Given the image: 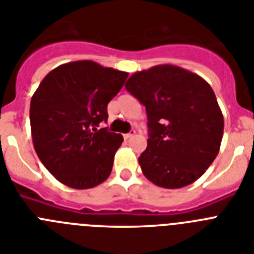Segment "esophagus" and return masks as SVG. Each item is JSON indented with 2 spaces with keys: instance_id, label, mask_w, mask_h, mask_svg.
<instances>
[{
  "instance_id": "esophagus-1",
  "label": "esophagus",
  "mask_w": 254,
  "mask_h": 254,
  "mask_svg": "<svg viewBox=\"0 0 254 254\" xmlns=\"http://www.w3.org/2000/svg\"><path fill=\"white\" fill-rule=\"evenodd\" d=\"M134 134H136V131H134V129H131V131H129L128 133H126V134H125V138H126V140H128V138L133 137Z\"/></svg>"
}]
</instances>
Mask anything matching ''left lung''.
I'll return each mask as SVG.
<instances>
[{
	"instance_id": "obj_1",
	"label": "left lung",
	"mask_w": 254,
	"mask_h": 254,
	"mask_svg": "<svg viewBox=\"0 0 254 254\" xmlns=\"http://www.w3.org/2000/svg\"><path fill=\"white\" fill-rule=\"evenodd\" d=\"M126 89L146 108V150L138 163L143 176L163 188H182L202 176L219 154L224 117L201 76L173 64L133 73Z\"/></svg>"
}]
</instances>
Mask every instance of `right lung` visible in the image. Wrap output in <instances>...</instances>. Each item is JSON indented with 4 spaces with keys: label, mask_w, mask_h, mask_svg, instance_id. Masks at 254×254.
Listing matches in <instances>:
<instances>
[{
    "label": "right lung",
    "mask_w": 254,
    "mask_h": 254,
    "mask_svg": "<svg viewBox=\"0 0 254 254\" xmlns=\"http://www.w3.org/2000/svg\"><path fill=\"white\" fill-rule=\"evenodd\" d=\"M128 73L93 61L52 69L30 102V127L38 158L64 186L87 190L109 177L122 134L98 128L107 122L108 103Z\"/></svg>",
    "instance_id": "right-lung-1"
}]
</instances>
